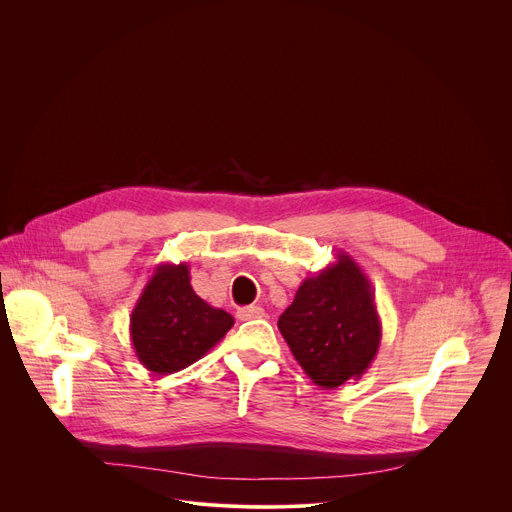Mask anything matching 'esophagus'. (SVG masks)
Returning <instances> with one entry per match:
<instances>
[{"label": "esophagus", "instance_id": "esophagus-1", "mask_svg": "<svg viewBox=\"0 0 512 512\" xmlns=\"http://www.w3.org/2000/svg\"><path fill=\"white\" fill-rule=\"evenodd\" d=\"M237 316L239 320H257L265 316V310L261 306H245V308H239Z\"/></svg>", "mask_w": 512, "mask_h": 512}]
</instances>
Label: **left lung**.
Returning <instances> with one entry per match:
<instances>
[{"mask_svg": "<svg viewBox=\"0 0 512 512\" xmlns=\"http://www.w3.org/2000/svg\"><path fill=\"white\" fill-rule=\"evenodd\" d=\"M277 326L304 373L322 389L360 379L383 336L373 285L342 251L304 279Z\"/></svg>", "mask_w": 512, "mask_h": 512, "instance_id": "obj_1", "label": "left lung"}]
</instances>
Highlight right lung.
Returning <instances> with one entry per match:
<instances>
[{
    "mask_svg": "<svg viewBox=\"0 0 512 512\" xmlns=\"http://www.w3.org/2000/svg\"><path fill=\"white\" fill-rule=\"evenodd\" d=\"M233 324L229 312L196 296L186 263H160L131 312L129 334L143 367L168 375L202 358Z\"/></svg>",
    "mask_w": 512,
    "mask_h": 512,
    "instance_id": "obj_1",
    "label": "right lung"
}]
</instances>
